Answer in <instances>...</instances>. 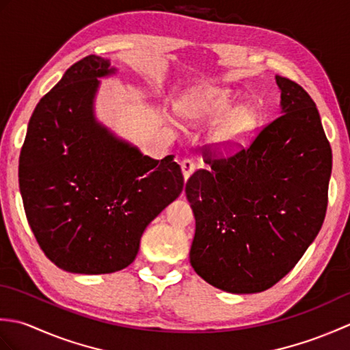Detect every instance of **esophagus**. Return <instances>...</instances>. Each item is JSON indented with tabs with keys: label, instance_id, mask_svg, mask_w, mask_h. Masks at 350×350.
Wrapping results in <instances>:
<instances>
[{
	"label": "esophagus",
	"instance_id": "obj_1",
	"mask_svg": "<svg viewBox=\"0 0 350 350\" xmlns=\"http://www.w3.org/2000/svg\"><path fill=\"white\" fill-rule=\"evenodd\" d=\"M180 167H182V173H183L185 180H188L189 176L196 171V163H194V161L183 159V161L180 162Z\"/></svg>",
	"mask_w": 350,
	"mask_h": 350
}]
</instances>
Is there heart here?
<instances>
[{
  "instance_id": "heart-1",
  "label": "heart",
  "mask_w": 350,
  "mask_h": 350,
  "mask_svg": "<svg viewBox=\"0 0 350 350\" xmlns=\"http://www.w3.org/2000/svg\"><path fill=\"white\" fill-rule=\"evenodd\" d=\"M233 109L230 90L218 87L198 88L189 93L180 103L179 111L187 120L196 123L217 122ZM257 129V114L251 108L233 111L215 132V141L221 146L243 144L254 135Z\"/></svg>"
}]
</instances>
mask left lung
I'll return each instance as SVG.
<instances>
[{
	"instance_id": "obj_1",
	"label": "left lung",
	"mask_w": 350,
	"mask_h": 350,
	"mask_svg": "<svg viewBox=\"0 0 350 350\" xmlns=\"http://www.w3.org/2000/svg\"><path fill=\"white\" fill-rule=\"evenodd\" d=\"M281 114L248 147L206 162L187 182L196 217L189 262L228 293H258L286 277L321 230L332 152L310 94L275 77ZM209 154V153H207Z\"/></svg>"
}]
</instances>
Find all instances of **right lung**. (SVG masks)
Returning a JSON list of instances; mask_svg holds the SVG:
<instances>
[{"mask_svg":"<svg viewBox=\"0 0 350 350\" xmlns=\"http://www.w3.org/2000/svg\"><path fill=\"white\" fill-rule=\"evenodd\" d=\"M109 60L88 55L37 103L19 156V189L36 236L60 269L98 275L135 260L146 227L180 196V165L118 138L94 116Z\"/></svg>","mask_w":350,"mask_h":350,"instance_id":"right-lung-1","label":"right lung"}]
</instances>
